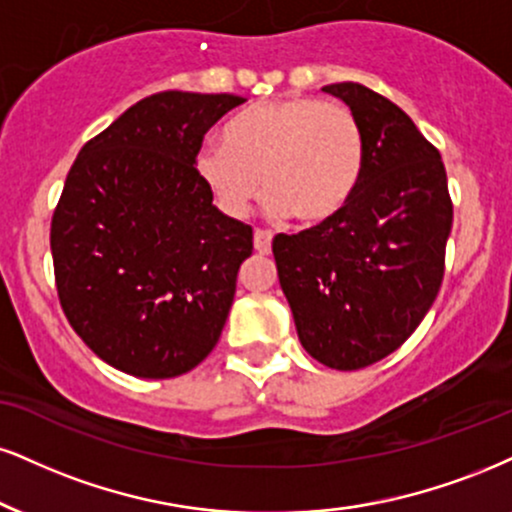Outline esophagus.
I'll return each mask as SVG.
<instances>
[{"label":"esophagus","instance_id":"esophagus-1","mask_svg":"<svg viewBox=\"0 0 512 512\" xmlns=\"http://www.w3.org/2000/svg\"><path fill=\"white\" fill-rule=\"evenodd\" d=\"M272 238H274L272 231L255 229V250L260 252V255H269V252H272Z\"/></svg>","mask_w":512,"mask_h":512}]
</instances>
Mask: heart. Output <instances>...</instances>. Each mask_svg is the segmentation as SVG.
I'll list each match as a JSON object with an SVG mask.
<instances>
[{
    "instance_id": "obj_1",
    "label": "heart",
    "mask_w": 512,
    "mask_h": 512,
    "mask_svg": "<svg viewBox=\"0 0 512 512\" xmlns=\"http://www.w3.org/2000/svg\"><path fill=\"white\" fill-rule=\"evenodd\" d=\"M195 171L233 219L250 212L264 178L269 212L317 226L338 217L360 188L365 135L343 104L317 97L257 102L229 121L224 145L197 150Z\"/></svg>"
}]
</instances>
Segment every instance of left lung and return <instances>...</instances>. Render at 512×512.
<instances>
[{
  "instance_id": "1",
  "label": "left lung",
  "mask_w": 512,
  "mask_h": 512,
  "mask_svg": "<svg viewBox=\"0 0 512 512\" xmlns=\"http://www.w3.org/2000/svg\"><path fill=\"white\" fill-rule=\"evenodd\" d=\"M365 135V174L338 217L274 236L303 348L350 372L384 360L439 295L453 226L446 166L403 109L360 83H331Z\"/></svg>"
}]
</instances>
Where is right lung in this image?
<instances>
[{"label": "right lung", "instance_id": "obj_1", "mask_svg": "<svg viewBox=\"0 0 512 512\" xmlns=\"http://www.w3.org/2000/svg\"><path fill=\"white\" fill-rule=\"evenodd\" d=\"M236 95L166 90L126 109L78 152L49 245L59 303L104 362L171 379L217 346L252 255V229L221 214L195 171Z\"/></svg>", "mask_w": 512, "mask_h": 512}]
</instances>
